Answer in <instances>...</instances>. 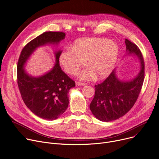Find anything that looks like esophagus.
<instances>
[{"label": "esophagus", "mask_w": 159, "mask_h": 159, "mask_svg": "<svg viewBox=\"0 0 159 159\" xmlns=\"http://www.w3.org/2000/svg\"><path fill=\"white\" fill-rule=\"evenodd\" d=\"M85 85V84H84V83H81V82H80V81L75 82V85H76V86H84Z\"/></svg>", "instance_id": "34e87169"}]
</instances>
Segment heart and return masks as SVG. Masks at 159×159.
<instances>
[{"instance_id": "obj_1", "label": "heart", "mask_w": 159, "mask_h": 159, "mask_svg": "<svg viewBox=\"0 0 159 159\" xmlns=\"http://www.w3.org/2000/svg\"><path fill=\"white\" fill-rule=\"evenodd\" d=\"M118 44L106 38H80L75 40L70 49L64 50L59 61L64 70L70 74H77L85 64L88 68L78 75L82 80L107 77L116 66L119 56Z\"/></svg>"}]
</instances>
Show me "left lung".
<instances>
[{"instance_id":"left-lung-1","label":"left lung","mask_w":159,"mask_h":159,"mask_svg":"<svg viewBox=\"0 0 159 159\" xmlns=\"http://www.w3.org/2000/svg\"><path fill=\"white\" fill-rule=\"evenodd\" d=\"M126 56L137 57L140 70L134 78L120 80L116 69L102 84L95 85V94L90 104L93 115L102 122H111L125 115L137 101L144 79V62L135 44L125 39Z\"/></svg>"}]
</instances>
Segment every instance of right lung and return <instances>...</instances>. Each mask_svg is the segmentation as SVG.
I'll use <instances>...</instances> for the list:
<instances>
[{
  "instance_id": "1",
  "label": "right lung",
  "mask_w": 159,
  "mask_h": 159,
  "mask_svg": "<svg viewBox=\"0 0 159 159\" xmlns=\"http://www.w3.org/2000/svg\"><path fill=\"white\" fill-rule=\"evenodd\" d=\"M65 34L45 32L29 42L21 51L17 64V84L27 107L43 119L54 120L61 116L69 105L68 94L75 82L61 70L59 56L62 51L56 50L55 65L39 76H33L25 69L26 63L34 52L47 44L58 45L65 38Z\"/></svg>"
}]
</instances>
